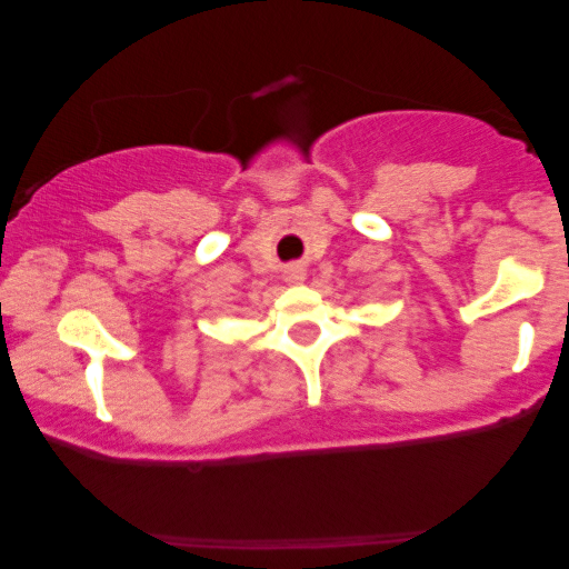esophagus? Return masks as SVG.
<instances>
[{
  "label": "esophagus",
  "mask_w": 569,
  "mask_h": 569,
  "mask_svg": "<svg viewBox=\"0 0 569 569\" xmlns=\"http://www.w3.org/2000/svg\"><path fill=\"white\" fill-rule=\"evenodd\" d=\"M283 278H286V283H291V286L305 283V267H302V264H291V267H286V270H283Z\"/></svg>",
  "instance_id": "34e87169"
}]
</instances>
